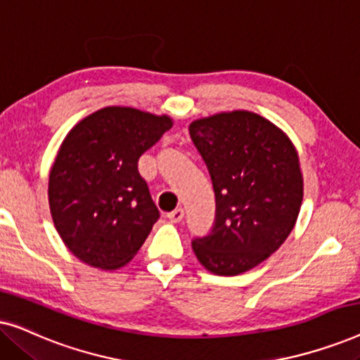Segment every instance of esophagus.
Listing matches in <instances>:
<instances>
[{
	"instance_id": "34e87169",
	"label": "esophagus",
	"mask_w": 360,
	"mask_h": 360,
	"mask_svg": "<svg viewBox=\"0 0 360 360\" xmlns=\"http://www.w3.org/2000/svg\"><path fill=\"white\" fill-rule=\"evenodd\" d=\"M167 218H169L170 223H180V221L185 218V211L181 208H176L172 211V213L167 214Z\"/></svg>"
}]
</instances>
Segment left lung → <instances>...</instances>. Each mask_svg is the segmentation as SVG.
Here are the masks:
<instances>
[{
	"instance_id": "obj_1",
	"label": "left lung",
	"mask_w": 360,
	"mask_h": 360,
	"mask_svg": "<svg viewBox=\"0 0 360 360\" xmlns=\"http://www.w3.org/2000/svg\"><path fill=\"white\" fill-rule=\"evenodd\" d=\"M190 137L214 190L213 228L191 248L205 269L238 275L285 243L303 200L298 154L287 136L249 111L193 121Z\"/></svg>"
}]
</instances>
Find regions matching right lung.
Listing matches in <instances>:
<instances>
[{"instance_id":"add662e5","label":"right lung","mask_w":360,"mask_h":360,"mask_svg":"<svg viewBox=\"0 0 360 360\" xmlns=\"http://www.w3.org/2000/svg\"><path fill=\"white\" fill-rule=\"evenodd\" d=\"M170 127L169 116L108 106L63 139L49 176V205L63 244L82 262L117 269L144 244L160 213L137 162Z\"/></svg>"}]
</instances>
